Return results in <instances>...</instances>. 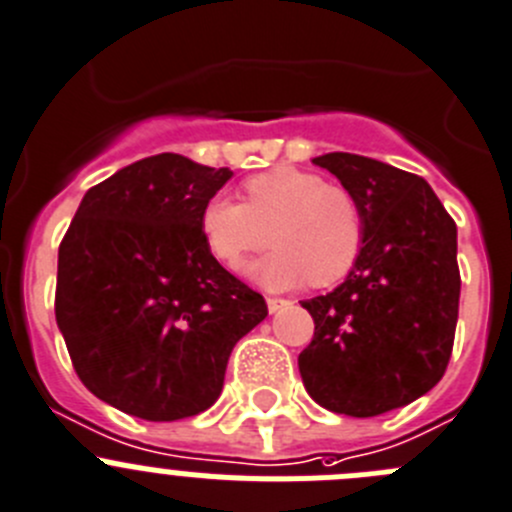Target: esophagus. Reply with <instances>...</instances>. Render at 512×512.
<instances>
[{"mask_svg": "<svg viewBox=\"0 0 512 512\" xmlns=\"http://www.w3.org/2000/svg\"><path fill=\"white\" fill-rule=\"evenodd\" d=\"M288 303L290 300H285V298H267V310H270V313H278V310L285 308Z\"/></svg>", "mask_w": 512, "mask_h": 512, "instance_id": "esophagus-1", "label": "esophagus"}]
</instances>
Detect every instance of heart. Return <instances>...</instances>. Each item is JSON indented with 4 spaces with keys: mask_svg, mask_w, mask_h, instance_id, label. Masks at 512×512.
<instances>
[{
    "mask_svg": "<svg viewBox=\"0 0 512 512\" xmlns=\"http://www.w3.org/2000/svg\"><path fill=\"white\" fill-rule=\"evenodd\" d=\"M242 191L245 204L217 194L199 214L202 240L219 265L237 272L272 237L278 247L247 270L262 288L288 290L303 280L328 288L353 270L366 227L351 191L298 166L250 176Z\"/></svg>",
    "mask_w": 512,
    "mask_h": 512,
    "instance_id": "obj_1",
    "label": "heart"
}]
</instances>
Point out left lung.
<instances>
[{
  "mask_svg": "<svg viewBox=\"0 0 512 512\" xmlns=\"http://www.w3.org/2000/svg\"><path fill=\"white\" fill-rule=\"evenodd\" d=\"M364 212V250L336 290L303 300L313 341L298 356L328 412L376 417L444 376L460 310L457 224L417 174L356 154L313 159Z\"/></svg>",
  "mask_w": 512,
  "mask_h": 512,
  "instance_id": "8db88e82",
  "label": "left lung"
}]
</instances>
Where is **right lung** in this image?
<instances>
[{
	"mask_svg": "<svg viewBox=\"0 0 512 512\" xmlns=\"http://www.w3.org/2000/svg\"><path fill=\"white\" fill-rule=\"evenodd\" d=\"M229 169L179 154L136 161L80 202L57 252L55 318L70 361L105 404L148 419L217 401L234 343L267 303L224 270L199 214Z\"/></svg>",
	"mask_w": 512,
	"mask_h": 512,
	"instance_id": "add662e5",
	"label": "right lung"
}]
</instances>
